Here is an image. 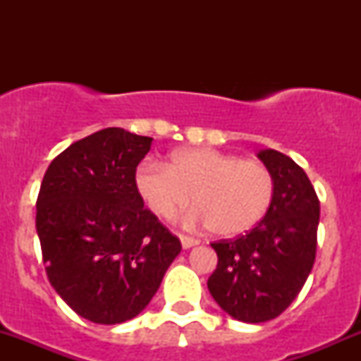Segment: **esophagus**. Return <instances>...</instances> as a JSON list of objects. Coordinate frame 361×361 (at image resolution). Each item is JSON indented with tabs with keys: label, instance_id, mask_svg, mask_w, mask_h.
<instances>
[{
	"label": "esophagus",
	"instance_id": "esophagus-1",
	"mask_svg": "<svg viewBox=\"0 0 361 361\" xmlns=\"http://www.w3.org/2000/svg\"><path fill=\"white\" fill-rule=\"evenodd\" d=\"M180 241H181V246H183L185 250L192 248V246H197L199 243H201V241H199V239L192 238V235H185V234L180 235Z\"/></svg>",
	"mask_w": 361,
	"mask_h": 361
}]
</instances>
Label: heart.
<instances>
[{
	"label": "heart",
	"mask_w": 361,
	"mask_h": 361,
	"mask_svg": "<svg viewBox=\"0 0 361 361\" xmlns=\"http://www.w3.org/2000/svg\"><path fill=\"white\" fill-rule=\"evenodd\" d=\"M136 183L148 207L162 218L187 206L194 194L197 206L188 213V221L209 225L221 238L251 231L274 197V176L264 162L213 148L176 152L169 166L145 164Z\"/></svg>",
	"instance_id": "b5f03b06"
}]
</instances>
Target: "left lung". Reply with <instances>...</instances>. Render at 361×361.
I'll use <instances>...</instances> for the list:
<instances>
[{
  "label": "left lung",
  "instance_id": "left-lung-1",
  "mask_svg": "<svg viewBox=\"0 0 361 361\" xmlns=\"http://www.w3.org/2000/svg\"><path fill=\"white\" fill-rule=\"evenodd\" d=\"M274 176L264 220L235 239L213 243L218 265L207 279L216 304L245 323L274 319L295 300L316 258L319 201L298 164L267 148L257 155Z\"/></svg>",
  "mask_w": 361,
  "mask_h": 361
}]
</instances>
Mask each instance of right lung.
Returning a JSON list of instances; mask_svg holds the SVG:
<instances>
[{
	"instance_id": "right-lung-1",
	"label": "right lung",
	"mask_w": 361,
	"mask_h": 361,
	"mask_svg": "<svg viewBox=\"0 0 361 361\" xmlns=\"http://www.w3.org/2000/svg\"><path fill=\"white\" fill-rule=\"evenodd\" d=\"M152 137L97 130L50 162L36 232L50 285L82 318L116 325L140 314L181 243L145 207L136 167Z\"/></svg>"
}]
</instances>
